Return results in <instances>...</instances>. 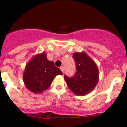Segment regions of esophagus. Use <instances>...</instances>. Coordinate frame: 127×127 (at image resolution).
I'll return each mask as SVG.
<instances>
[{
  "instance_id": "1",
  "label": "esophagus",
  "mask_w": 127,
  "mask_h": 127,
  "mask_svg": "<svg viewBox=\"0 0 127 127\" xmlns=\"http://www.w3.org/2000/svg\"><path fill=\"white\" fill-rule=\"evenodd\" d=\"M60 69H61V71H62L63 73H64V69L63 66H61V67H60Z\"/></svg>"
}]
</instances>
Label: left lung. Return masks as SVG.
I'll use <instances>...</instances> for the list:
<instances>
[{"instance_id": "8db88e82", "label": "left lung", "mask_w": 127, "mask_h": 127, "mask_svg": "<svg viewBox=\"0 0 127 127\" xmlns=\"http://www.w3.org/2000/svg\"><path fill=\"white\" fill-rule=\"evenodd\" d=\"M72 57L76 64V72L72 77L64 75L67 86L75 95L84 96L92 92L99 80L96 64L85 52H75Z\"/></svg>"}]
</instances>
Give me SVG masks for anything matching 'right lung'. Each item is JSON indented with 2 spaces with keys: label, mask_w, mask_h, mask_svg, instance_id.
<instances>
[{
  "label": "right lung",
  "mask_w": 127,
  "mask_h": 127,
  "mask_svg": "<svg viewBox=\"0 0 127 127\" xmlns=\"http://www.w3.org/2000/svg\"><path fill=\"white\" fill-rule=\"evenodd\" d=\"M62 74L54 62L49 61L45 52H43L29 60L26 65L23 78L24 85L29 91L40 94L49 88L56 75Z\"/></svg>",
  "instance_id": "1"
}]
</instances>
